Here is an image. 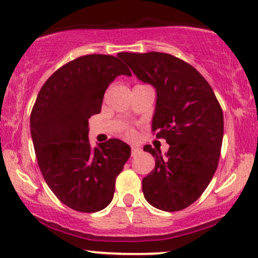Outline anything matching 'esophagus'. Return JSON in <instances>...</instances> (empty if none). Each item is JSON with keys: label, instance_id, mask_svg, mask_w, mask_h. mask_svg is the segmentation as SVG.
<instances>
[{"label": "esophagus", "instance_id": "obj_1", "mask_svg": "<svg viewBox=\"0 0 258 258\" xmlns=\"http://www.w3.org/2000/svg\"><path fill=\"white\" fill-rule=\"evenodd\" d=\"M139 153H141V149H139V148H137V147H132L131 148V155L132 156H136Z\"/></svg>", "mask_w": 258, "mask_h": 258}]
</instances>
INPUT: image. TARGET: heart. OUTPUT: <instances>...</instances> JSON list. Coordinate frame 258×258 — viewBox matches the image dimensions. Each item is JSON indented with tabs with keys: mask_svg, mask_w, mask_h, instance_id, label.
<instances>
[{
	"mask_svg": "<svg viewBox=\"0 0 258 258\" xmlns=\"http://www.w3.org/2000/svg\"><path fill=\"white\" fill-rule=\"evenodd\" d=\"M135 131H133L132 128H127L126 130V132H125V136H126V138H128V139H133L135 138Z\"/></svg>",
	"mask_w": 258,
	"mask_h": 258,
	"instance_id": "heart-1",
	"label": "heart"
}]
</instances>
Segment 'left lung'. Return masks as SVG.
<instances>
[{
  "instance_id": "obj_1",
  "label": "left lung",
  "mask_w": 258,
  "mask_h": 258,
  "mask_svg": "<svg viewBox=\"0 0 258 258\" xmlns=\"http://www.w3.org/2000/svg\"><path fill=\"white\" fill-rule=\"evenodd\" d=\"M139 80L156 90L153 132L170 144L164 156L146 146L155 167L142 182L148 203L174 212L197 201L217 170L223 141V111L203 75L167 53H121Z\"/></svg>"
}]
</instances>
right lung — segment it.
I'll return each mask as SVG.
<instances>
[{"mask_svg":"<svg viewBox=\"0 0 258 258\" xmlns=\"http://www.w3.org/2000/svg\"><path fill=\"white\" fill-rule=\"evenodd\" d=\"M119 75L131 76L120 57L82 55L52 74L32 106L30 130L38 167L55 197L75 211L92 214L108 206L116 177L131 155L120 139L94 149L88 143V119L99 114L105 90Z\"/></svg>","mask_w":258,"mask_h":258,"instance_id":"right-lung-1","label":"right lung"}]
</instances>
